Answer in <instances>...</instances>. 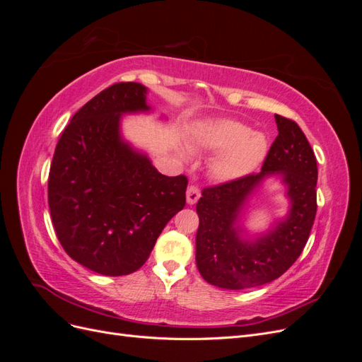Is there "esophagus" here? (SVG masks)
Returning a JSON list of instances; mask_svg holds the SVG:
<instances>
[{
    "mask_svg": "<svg viewBox=\"0 0 362 362\" xmlns=\"http://www.w3.org/2000/svg\"><path fill=\"white\" fill-rule=\"evenodd\" d=\"M199 196H201L199 189L196 187V185H189V189H187V204L189 205H194L196 202H198Z\"/></svg>",
    "mask_w": 362,
    "mask_h": 362,
    "instance_id": "34e87169",
    "label": "esophagus"
}]
</instances>
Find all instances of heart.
I'll list each match as a JSON object with an SVG mask.
<instances>
[{
	"label": "heart",
	"mask_w": 362,
	"mask_h": 362,
	"mask_svg": "<svg viewBox=\"0 0 362 362\" xmlns=\"http://www.w3.org/2000/svg\"><path fill=\"white\" fill-rule=\"evenodd\" d=\"M194 148L218 151L208 164L210 175L221 182H233L254 172L267 154L266 139L233 119L205 120L192 129ZM182 154L187 152L182 151Z\"/></svg>",
	"instance_id": "heart-1"
}]
</instances>
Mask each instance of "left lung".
<instances>
[{
  "label": "left lung",
  "mask_w": 362,
  "mask_h": 362,
  "mask_svg": "<svg viewBox=\"0 0 362 362\" xmlns=\"http://www.w3.org/2000/svg\"><path fill=\"white\" fill-rule=\"evenodd\" d=\"M275 120L278 136L261 172L206 187L196 204V266L218 288L243 290L275 281L308 242L317 211L315 156L294 120L279 115ZM269 176H279L288 187L289 214L264 235L247 239L239 221L248 198Z\"/></svg>",
  "instance_id": "8db88e82"
}]
</instances>
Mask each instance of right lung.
Returning <instances> with one entry per match:
<instances>
[{
	"label": "right lung",
	"instance_id": "1",
	"mask_svg": "<svg viewBox=\"0 0 362 362\" xmlns=\"http://www.w3.org/2000/svg\"><path fill=\"white\" fill-rule=\"evenodd\" d=\"M148 89L116 83L84 104L54 152L48 204L64 252L105 276L145 264L158 235L185 205L187 178L161 175L120 134L124 115L148 113Z\"/></svg>",
	"mask_w": 362,
	"mask_h": 362
}]
</instances>
